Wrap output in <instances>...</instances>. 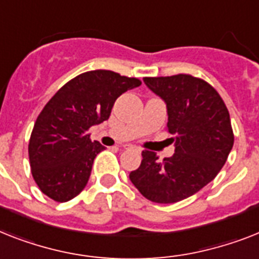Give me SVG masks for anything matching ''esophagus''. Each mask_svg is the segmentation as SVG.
Instances as JSON below:
<instances>
[{
	"mask_svg": "<svg viewBox=\"0 0 259 259\" xmlns=\"http://www.w3.org/2000/svg\"><path fill=\"white\" fill-rule=\"evenodd\" d=\"M122 148L125 149V150H129V149H136V148H134V146H133V145H127V144L122 145Z\"/></svg>",
	"mask_w": 259,
	"mask_h": 259,
	"instance_id": "obj_1",
	"label": "esophagus"
}]
</instances>
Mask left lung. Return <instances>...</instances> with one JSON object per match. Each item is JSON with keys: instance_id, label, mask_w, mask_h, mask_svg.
Returning a JSON list of instances; mask_svg holds the SVG:
<instances>
[{"instance_id": "left-lung-1", "label": "left lung", "mask_w": 259, "mask_h": 259, "mask_svg": "<svg viewBox=\"0 0 259 259\" xmlns=\"http://www.w3.org/2000/svg\"><path fill=\"white\" fill-rule=\"evenodd\" d=\"M144 82L165 101L176 150L162 162L154 151L144 150L129 178L151 202H178L211 182L226 162L234 144L230 115L217 90L201 78L177 74Z\"/></svg>"}]
</instances>
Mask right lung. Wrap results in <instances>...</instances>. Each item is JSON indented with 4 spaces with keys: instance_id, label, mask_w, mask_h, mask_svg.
<instances>
[{
    "instance_id": "obj_1",
    "label": "right lung",
    "mask_w": 259,
    "mask_h": 259,
    "mask_svg": "<svg viewBox=\"0 0 259 259\" xmlns=\"http://www.w3.org/2000/svg\"><path fill=\"white\" fill-rule=\"evenodd\" d=\"M138 78L111 70H92L65 83L42 109L29 141V161L35 184L57 202L83 190L93 161L104 146L88 130L110 117L115 100L138 88Z\"/></svg>"
}]
</instances>
